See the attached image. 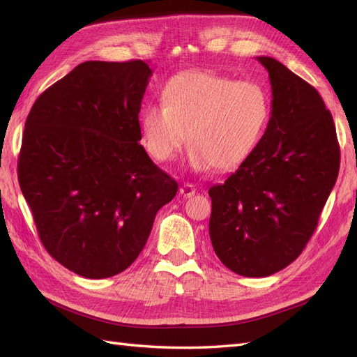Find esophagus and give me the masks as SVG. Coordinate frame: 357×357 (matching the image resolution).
I'll list each match as a JSON object with an SVG mask.
<instances>
[{
	"instance_id": "esophagus-1",
	"label": "esophagus",
	"mask_w": 357,
	"mask_h": 357,
	"mask_svg": "<svg viewBox=\"0 0 357 357\" xmlns=\"http://www.w3.org/2000/svg\"><path fill=\"white\" fill-rule=\"evenodd\" d=\"M180 195L181 197H185V198H190V197H193L195 195V192H197V189H195V186H192V185H189V183H186V185H183L181 188H180Z\"/></svg>"
}]
</instances>
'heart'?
I'll return each mask as SVG.
<instances>
[{"instance_id":"heart-1","label":"heart","mask_w":357,"mask_h":357,"mask_svg":"<svg viewBox=\"0 0 357 357\" xmlns=\"http://www.w3.org/2000/svg\"><path fill=\"white\" fill-rule=\"evenodd\" d=\"M164 105L142 113L143 146L158 162L174 159L186 143L189 164L205 171L240 167L265 132L271 100L261 83L235 82L213 71L174 75L162 91Z\"/></svg>"}]
</instances>
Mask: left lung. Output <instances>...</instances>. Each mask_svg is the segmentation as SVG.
Instances as JSON below:
<instances>
[{
    "mask_svg": "<svg viewBox=\"0 0 357 357\" xmlns=\"http://www.w3.org/2000/svg\"><path fill=\"white\" fill-rule=\"evenodd\" d=\"M273 89L271 119L248 159L210 188V238L244 277L290 265L317 228L340 171V144L320 93L282 62L259 56Z\"/></svg>",
    "mask_w": 357,
    "mask_h": 357,
    "instance_id": "8db88e82",
    "label": "left lung"
}]
</instances>
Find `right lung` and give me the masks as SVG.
Instances as JSON below:
<instances>
[{
    "instance_id": "right-lung-1",
    "label": "right lung",
    "mask_w": 357,
    "mask_h": 357,
    "mask_svg": "<svg viewBox=\"0 0 357 357\" xmlns=\"http://www.w3.org/2000/svg\"><path fill=\"white\" fill-rule=\"evenodd\" d=\"M144 61H88L26 117L17 177L49 255L86 278L113 277L146 245L178 185L139 144Z\"/></svg>"
}]
</instances>
